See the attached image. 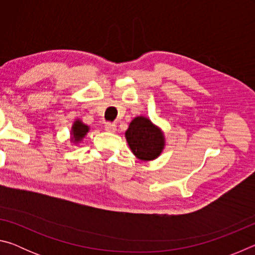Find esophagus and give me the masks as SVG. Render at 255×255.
Returning a JSON list of instances; mask_svg holds the SVG:
<instances>
[{
	"instance_id": "obj_1",
	"label": "esophagus",
	"mask_w": 255,
	"mask_h": 255,
	"mask_svg": "<svg viewBox=\"0 0 255 255\" xmlns=\"http://www.w3.org/2000/svg\"><path fill=\"white\" fill-rule=\"evenodd\" d=\"M105 129L109 132H115L116 129H117V126L114 123H106L105 125Z\"/></svg>"
}]
</instances>
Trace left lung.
<instances>
[{"label": "left lung", "mask_w": 255, "mask_h": 255, "mask_svg": "<svg viewBox=\"0 0 255 255\" xmlns=\"http://www.w3.org/2000/svg\"><path fill=\"white\" fill-rule=\"evenodd\" d=\"M128 145L136 157L152 161L162 153L164 136L159 129L145 117H136L126 131Z\"/></svg>", "instance_id": "left-lung-1"}]
</instances>
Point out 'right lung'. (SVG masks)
Segmentation results:
<instances>
[{
    "label": "right lung",
    "instance_id": "right-lung-1",
    "mask_svg": "<svg viewBox=\"0 0 255 255\" xmlns=\"http://www.w3.org/2000/svg\"><path fill=\"white\" fill-rule=\"evenodd\" d=\"M88 131H89V127L82 123L81 120H76L72 128V135H73L72 140H74L77 143V141H80L82 138L86 135V132Z\"/></svg>",
    "mask_w": 255,
    "mask_h": 255
}]
</instances>
